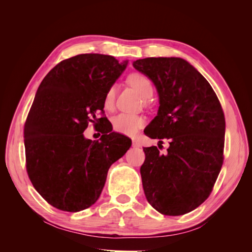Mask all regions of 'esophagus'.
<instances>
[{"label": "esophagus", "mask_w": 252, "mask_h": 252, "mask_svg": "<svg viewBox=\"0 0 252 252\" xmlns=\"http://www.w3.org/2000/svg\"><path fill=\"white\" fill-rule=\"evenodd\" d=\"M132 146L133 147H140L141 146V143L139 142L138 139H132Z\"/></svg>", "instance_id": "34e87169"}]
</instances>
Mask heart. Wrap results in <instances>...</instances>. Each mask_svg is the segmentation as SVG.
Segmentation results:
<instances>
[{
    "mask_svg": "<svg viewBox=\"0 0 252 252\" xmlns=\"http://www.w3.org/2000/svg\"><path fill=\"white\" fill-rule=\"evenodd\" d=\"M128 83L138 91V93L144 97L149 98L154 94V86L151 81L140 72L131 73L128 77ZM117 87L116 85H111L104 95V107L107 110H111L116 100ZM145 124V119L138 114L132 113H119L118 116L112 119V128L116 132L126 134V135H134L139 131V129Z\"/></svg>",
    "mask_w": 252,
    "mask_h": 252,
    "instance_id": "b5f03b06",
    "label": "heart"
}]
</instances>
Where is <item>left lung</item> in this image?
<instances>
[{"label":"left lung","mask_w":252,"mask_h":252,"mask_svg":"<svg viewBox=\"0 0 252 252\" xmlns=\"http://www.w3.org/2000/svg\"><path fill=\"white\" fill-rule=\"evenodd\" d=\"M155 83L158 116L144 132L169 147L144 148L142 184L148 203L165 216H182L207 200L224 162L225 117L208 81L181 58L133 62ZM162 145H158L161 149Z\"/></svg>","instance_id":"8db88e82"}]
</instances>
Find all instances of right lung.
Listing matches in <instances>:
<instances>
[{
  "label": "right lung",
  "instance_id": "1",
  "mask_svg": "<svg viewBox=\"0 0 252 252\" xmlns=\"http://www.w3.org/2000/svg\"><path fill=\"white\" fill-rule=\"evenodd\" d=\"M126 65L111 56L83 53L61 61L37 88L24 125L26 170L53 207L78 212L94 205L109 167L131 146L109 124L99 128L100 140L82 134L89 123L105 122L96 117L104 112V95Z\"/></svg>",
  "mask_w": 252,
  "mask_h": 252
}]
</instances>
